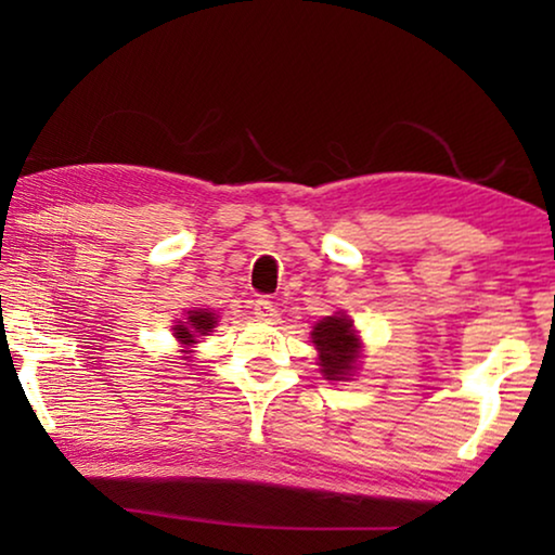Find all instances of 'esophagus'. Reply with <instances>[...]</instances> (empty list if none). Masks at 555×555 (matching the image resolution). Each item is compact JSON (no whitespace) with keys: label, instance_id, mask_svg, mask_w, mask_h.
Returning a JSON list of instances; mask_svg holds the SVG:
<instances>
[{"label":"esophagus","instance_id":"obj_1","mask_svg":"<svg viewBox=\"0 0 555 555\" xmlns=\"http://www.w3.org/2000/svg\"><path fill=\"white\" fill-rule=\"evenodd\" d=\"M255 315L260 318V321H275L278 310H275V306H272V300L257 298L255 300Z\"/></svg>","mask_w":555,"mask_h":555}]
</instances>
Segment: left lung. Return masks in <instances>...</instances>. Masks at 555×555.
<instances>
[{"instance_id":"obj_1","label":"left lung","mask_w":555,"mask_h":555,"mask_svg":"<svg viewBox=\"0 0 555 555\" xmlns=\"http://www.w3.org/2000/svg\"><path fill=\"white\" fill-rule=\"evenodd\" d=\"M313 346L318 348V366L328 382H348L359 369L361 338L353 328V321L346 313L323 318L313 325Z\"/></svg>"}]
</instances>
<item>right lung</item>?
<instances>
[{
  "instance_id": "right-lung-1",
  "label": "right lung",
  "mask_w": 555,
  "mask_h": 555,
  "mask_svg": "<svg viewBox=\"0 0 555 555\" xmlns=\"http://www.w3.org/2000/svg\"><path fill=\"white\" fill-rule=\"evenodd\" d=\"M211 328H217V315L207 308H196V310H186L184 321L173 325V336H177V340L184 348H192L194 344H199L202 336H209Z\"/></svg>"
}]
</instances>
